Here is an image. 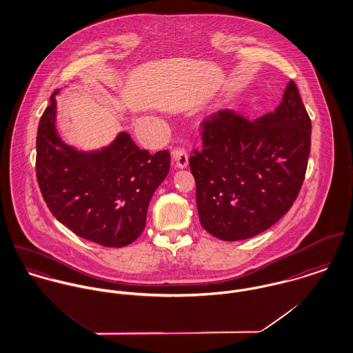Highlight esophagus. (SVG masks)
Instances as JSON below:
<instances>
[{"label":"esophagus","mask_w":353,"mask_h":353,"mask_svg":"<svg viewBox=\"0 0 353 353\" xmlns=\"http://www.w3.org/2000/svg\"><path fill=\"white\" fill-rule=\"evenodd\" d=\"M172 158L176 162V166L180 169H184L188 166V153L184 149H176L172 152Z\"/></svg>","instance_id":"34e87169"}]
</instances>
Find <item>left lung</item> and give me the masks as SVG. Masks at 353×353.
<instances>
[{
    "label": "left lung",
    "instance_id": "1",
    "mask_svg": "<svg viewBox=\"0 0 353 353\" xmlns=\"http://www.w3.org/2000/svg\"><path fill=\"white\" fill-rule=\"evenodd\" d=\"M190 158L201 226L222 241L260 234L287 214L305 180L312 121L294 81L274 112L246 119L221 110L203 123Z\"/></svg>",
    "mask_w": 353,
    "mask_h": 353
}]
</instances>
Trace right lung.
<instances>
[{
  "label": "right lung",
  "mask_w": 353,
  "mask_h": 353,
  "mask_svg": "<svg viewBox=\"0 0 353 353\" xmlns=\"http://www.w3.org/2000/svg\"><path fill=\"white\" fill-rule=\"evenodd\" d=\"M57 89L40 119L37 177L51 214L74 234L121 248L142 234L150 200L170 168L169 152L141 150L120 131L100 149L68 145L57 128Z\"/></svg>",
  "instance_id": "obj_1"
}]
</instances>
